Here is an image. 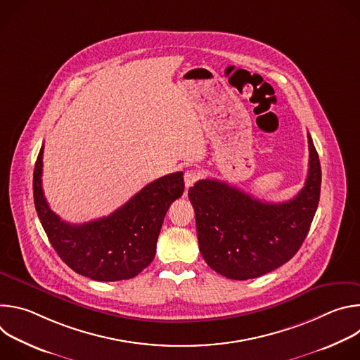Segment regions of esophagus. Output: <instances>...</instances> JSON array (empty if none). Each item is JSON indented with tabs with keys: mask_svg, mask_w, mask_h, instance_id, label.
I'll list each match as a JSON object with an SVG mask.
<instances>
[{
	"mask_svg": "<svg viewBox=\"0 0 360 360\" xmlns=\"http://www.w3.org/2000/svg\"><path fill=\"white\" fill-rule=\"evenodd\" d=\"M198 179H199V172L196 169H188L184 175V181H185L186 188L192 186Z\"/></svg>",
	"mask_w": 360,
	"mask_h": 360,
	"instance_id": "esophagus-1",
	"label": "esophagus"
}]
</instances>
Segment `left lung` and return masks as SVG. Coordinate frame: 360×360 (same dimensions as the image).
I'll list each match as a JSON object with an SVG mask.
<instances>
[{"label":"left lung","mask_w":360,"mask_h":360,"mask_svg":"<svg viewBox=\"0 0 360 360\" xmlns=\"http://www.w3.org/2000/svg\"><path fill=\"white\" fill-rule=\"evenodd\" d=\"M307 143V178L290 200L264 202L218 179H200L189 188L199 250L219 275L235 281L258 278L286 264L299 250L318 210L322 182L311 135Z\"/></svg>","instance_id":"1"}]
</instances>
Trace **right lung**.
I'll return each mask as SVG.
<instances>
[{
  "mask_svg": "<svg viewBox=\"0 0 360 360\" xmlns=\"http://www.w3.org/2000/svg\"><path fill=\"white\" fill-rule=\"evenodd\" d=\"M42 153L34 168V203L41 225L60 258L77 274L99 282L131 279L157 252L158 235L169 205L182 196V172L148 184L108 217L81 225L51 211L42 191Z\"/></svg>",
  "mask_w": 360,
  "mask_h": 360,
  "instance_id": "right-lung-1",
  "label": "right lung"
}]
</instances>
